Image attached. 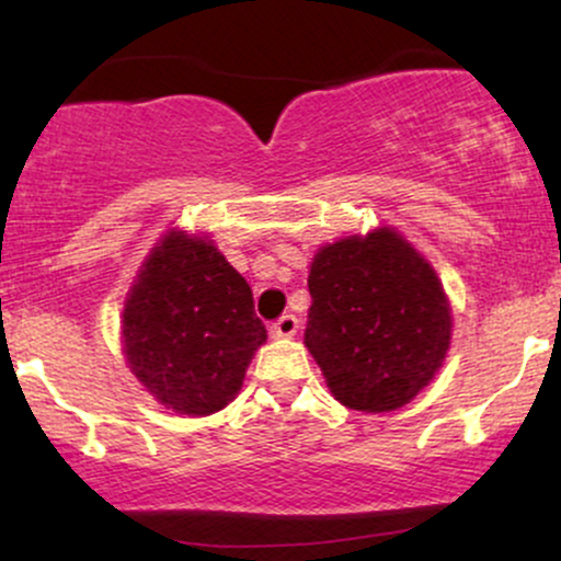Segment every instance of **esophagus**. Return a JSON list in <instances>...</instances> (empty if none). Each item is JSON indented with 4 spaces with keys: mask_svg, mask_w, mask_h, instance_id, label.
I'll return each mask as SVG.
<instances>
[{
    "mask_svg": "<svg viewBox=\"0 0 561 561\" xmlns=\"http://www.w3.org/2000/svg\"><path fill=\"white\" fill-rule=\"evenodd\" d=\"M298 330H300V321L298 317H293V313H285V317H279L272 324L274 337H295Z\"/></svg>",
    "mask_w": 561,
    "mask_h": 561,
    "instance_id": "esophagus-1",
    "label": "esophagus"
}]
</instances>
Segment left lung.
Segmentation results:
<instances>
[{"label": "left lung", "mask_w": 561, "mask_h": 561, "mask_svg": "<svg viewBox=\"0 0 561 561\" xmlns=\"http://www.w3.org/2000/svg\"><path fill=\"white\" fill-rule=\"evenodd\" d=\"M308 293L302 343L347 409H401L446 362L454 324L448 295L401 231L379 227L319 248Z\"/></svg>", "instance_id": "1"}]
</instances>
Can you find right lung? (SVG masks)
I'll return each instance as SVG.
<instances>
[{
  "instance_id": "add662e5",
  "label": "right lung",
  "mask_w": 561,
  "mask_h": 561,
  "mask_svg": "<svg viewBox=\"0 0 561 561\" xmlns=\"http://www.w3.org/2000/svg\"><path fill=\"white\" fill-rule=\"evenodd\" d=\"M124 356L131 375L165 409L208 416L237 398L266 327L253 289L214 240L169 229L128 289Z\"/></svg>"
}]
</instances>
